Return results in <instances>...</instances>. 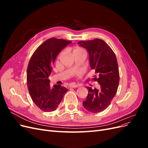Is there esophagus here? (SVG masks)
<instances>
[{
    "mask_svg": "<svg viewBox=\"0 0 148 148\" xmlns=\"http://www.w3.org/2000/svg\"><path fill=\"white\" fill-rule=\"evenodd\" d=\"M79 86V85H77V84H76L75 83H71V84H70V88H78Z\"/></svg>",
    "mask_w": 148,
    "mask_h": 148,
    "instance_id": "esophagus-1",
    "label": "esophagus"
}]
</instances>
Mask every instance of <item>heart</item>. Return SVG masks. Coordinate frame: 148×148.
<instances>
[{
  "mask_svg": "<svg viewBox=\"0 0 148 148\" xmlns=\"http://www.w3.org/2000/svg\"><path fill=\"white\" fill-rule=\"evenodd\" d=\"M81 55L86 56V52H85L83 49L78 46H76L72 48V50H71V56L73 57Z\"/></svg>",
  "mask_w": 148,
  "mask_h": 148,
  "instance_id": "obj_1",
  "label": "heart"
}]
</instances>
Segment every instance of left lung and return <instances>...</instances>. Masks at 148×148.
<instances>
[{
	"instance_id": "8db88e82",
	"label": "left lung",
	"mask_w": 148,
	"mask_h": 148,
	"mask_svg": "<svg viewBox=\"0 0 148 148\" xmlns=\"http://www.w3.org/2000/svg\"><path fill=\"white\" fill-rule=\"evenodd\" d=\"M78 44L88 51L91 69L97 74L94 80L100 85L99 89L86 87L88 95L83 106L90 112H101L109 107L117 91L120 76L117 58L112 49L102 39L79 41Z\"/></svg>"
}]
</instances>
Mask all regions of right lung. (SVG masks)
Segmentation results:
<instances>
[{"instance_id":"1","label":"right lung","mask_w":148,"mask_h":148,"mask_svg":"<svg viewBox=\"0 0 148 148\" xmlns=\"http://www.w3.org/2000/svg\"><path fill=\"white\" fill-rule=\"evenodd\" d=\"M71 42L49 39L37 48L29 60L26 73L28 89L34 104L44 112L56 110L68 90L60 84L51 88L49 77L57 56Z\"/></svg>"}]
</instances>
